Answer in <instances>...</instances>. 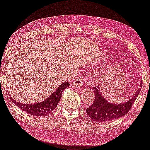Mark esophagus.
Here are the masks:
<instances>
[{
	"instance_id": "obj_1",
	"label": "esophagus",
	"mask_w": 150,
	"mask_h": 150,
	"mask_svg": "<svg viewBox=\"0 0 150 150\" xmlns=\"http://www.w3.org/2000/svg\"><path fill=\"white\" fill-rule=\"evenodd\" d=\"M72 85L73 86H76V87H82L84 85V82L82 80L81 78H78L76 80H75L74 82L72 83Z\"/></svg>"
}]
</instances>
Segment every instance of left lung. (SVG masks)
Returning <instances> with one entry per match:
<instances>
[{
	"mask_svg": "<svg viewBox=\"0 0 150 150\" xmlns=\"http://www.w3.org/2000/svg\"><path fill=\"white\" fill-rule=\"evenodd\" d=\"M142 84V81L140 82L141 87ZM94 91L95 99L93 104L86 109V113L92 120L105 122L116 119L126 114L135 102L140 92V88L137 91L131 99L122 104H113L108 102L101 95L99 87H94Z\"/></svg>",
	"mask_w": 150,
	"mask_h": 150,
	"instance_id": "left-lung-1",
	"label": "left lung"
}]
</instances>
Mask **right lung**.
Wrapping results in <instances>:
<instances>
[{"label": "right lung", "mask_w": 150, "mask_h": 150, "mask_svg": "<svg viewBox=\"0 0 150 150\" xmlns=\"http://www.w3.org/2000/svg\"><path fill=\"white\" fill-rule=\"evenodd\" d=\"M70 84L67 82L61 84L49 97H48L46 100H44L42 102L39 103V104H25L18 102V101H15L13 99H11L13 102L18 108H20V109H22V111L27 113L28 114L37 116H46V115L52 112L53 110L55 109V108L57 106L58 102L61 99V94L63 90L65 89L68 88Z\"/></svg>", "instance_id": "add662e5"}]
</instances>
